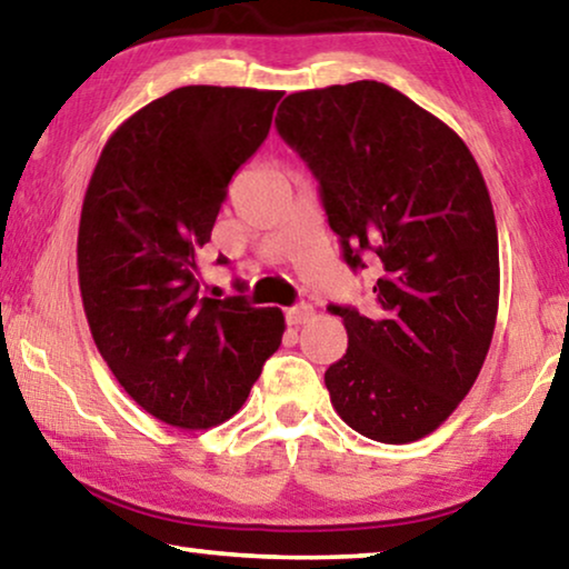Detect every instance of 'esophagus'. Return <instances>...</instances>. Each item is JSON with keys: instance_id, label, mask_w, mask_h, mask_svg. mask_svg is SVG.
Masks as SVG:
<instances>
[{"instance_id": "34e87169", "label": "esophagus", "mask_w": 569, "mask_h": 569, "mask_svg": "<svg viewBox=\"0 0 569 569\" xmlns=\"http://www.w3.org/2000/svg\"><path fill=\"white\" fill-rule=\"evenodd\" d=\"M313 316V308L308 306V303H298V306H293V308H288L286 311V321L291 323V326H301V323H306L308 319H311Z\"/></svg>"}]
</instances>
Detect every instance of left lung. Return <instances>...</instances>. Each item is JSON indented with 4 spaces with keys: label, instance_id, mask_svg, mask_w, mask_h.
Returning a JSON list of instances; mask_svg holds the SVG:
<instances>
[{
    "label": "left lung",
    "instance_id": "obj_1",
    "mask_svg": "<svg viewBox=\"0 0 569 569\" xmlns=\"http://www.w3.org/2000/svg\"><path fill=\"white\" fill-rule=\"evenodd\" d=\"M276 128L319 180L343 261L379 276L377 316L329 306L349 333L323 377L333 409L383 445L427 437L475 387L497 323V223L477 160L373 80L288 94Z\"/></svg>",
    "mask_w": 569,
    "mask_h": 569
}]
</instances>
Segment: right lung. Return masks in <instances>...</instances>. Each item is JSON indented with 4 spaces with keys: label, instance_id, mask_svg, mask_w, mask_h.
Listing matches in <instances>:
<instances>
[{
    "label": "right lung",
    "instance_id": "right-lung-1",
    "mask_svg": "<svg viewBox=\"0 0 569 569\" xmlns=\"http://www.w3.org/2000/svg\"><path fill=\"white\" fill-rule=\"evenodd\" d=\"M281 98L172 90L110 134L84 192L77 273L94 346L130 399L170 427L233 417L281 346V308L203 296L198 266L228 182L261 148Z\"/></svg>",
    "mask_w": 569,
    "mask_h": 569
}]
</instances>
